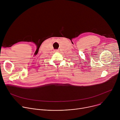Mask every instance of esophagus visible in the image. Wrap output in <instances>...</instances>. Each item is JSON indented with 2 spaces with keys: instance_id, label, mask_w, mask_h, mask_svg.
Instances as JSON below:
<instances>
[{
  "instance_id": "1",
  "label": "esophagus",
  "mask_w": 120,
  "mask_h": 120,
  "mask_svg": "<svg viewBox=\"0 0 120 120\" xmlns=\"http://www.w3.org/2000/svg\"><path fill=\"white\" fill-rule=\"evenodd\" d=\"M55 52H58V50H55Z\"/></svg>"
}]
</instances>
